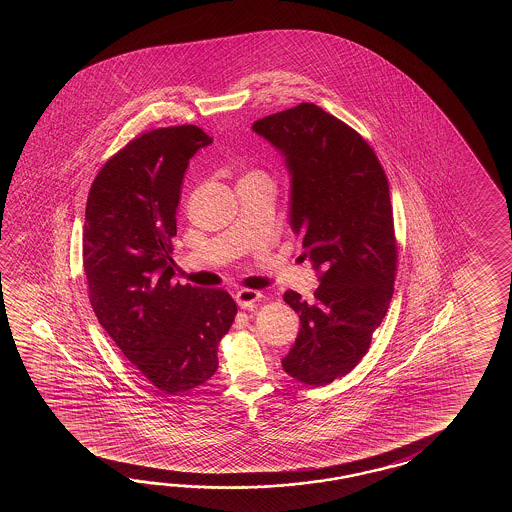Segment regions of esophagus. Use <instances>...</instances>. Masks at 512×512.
<instances>
[{
	"mask_svg": "<svg viewBox=\"0 0 512 512\" xmlns=\"http://www.w3.org/2000/svg\"><path fill=\"white\" fill-rule=\"evenodd\" d=\"M234 298H236V302H238L241 309H249L260 300L261 293L260 291H254V289H241Z\"/></svg>",
	"mask_w": 512,
	"mask_h": 512,
	"instance_id": "obj_1",
	"label": "esophagus"
}]
</instances>
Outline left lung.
<instances>
[{
    "label": "left lung",
    "instance_id": "left-lung-1",
    "mask_svg": "<svg viewBox=\"0 0 512 512\" xmlns=\"http://www.w3.org/2000/svg\"><path fill=\"white\" fill-rule=\"evenodd\" d=\"M252 130L285 157L291 227L320 272L315 302L283 294L302 324L283 370L307 386H324L368 353L392 300L397 241L390 186L362 135L315 104L263 117Z\"/></svg>",
    "mask_w": 512,
    "mask_h": 512
}]
</instances>
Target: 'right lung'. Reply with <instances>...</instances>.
<instances>
[{
    "mask_svg": "<svg viewBox=\"0 0 512 512\" xmlns=\"http://www.w3.org/2000/svg\"><path fill=\"white\" fill-rule=\"evenodd\" d=\"M210 142L194 124L146 131L100 168L87 196L89 302L122 355L168 395L216 373L219 340L238 313L223 289L172 283L183 177Z\"/></svg>",
    "mask_w": 512,
    "mask_h": 512,
    "instance_id": "obj_1",
    "label": "right lung"
}]
</instances>
